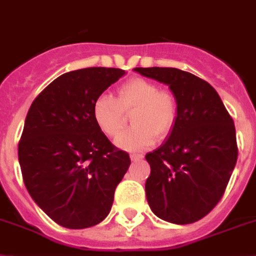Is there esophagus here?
<instances>
[{
	"mask_svg": "<svg viewBox=\"0 0 256 256\" xmlns=\"http://www.w3.org/2000/svg\"><path fill=\"white\" fill-rule=\"evenodd\" d=\"M142 157H144L142 154H138V153H132V154H130V160H132V161H140V160Z\"/></svg>",
	"mask_w": 256,
	"mask_h": 256,
	"instance_id": "esophagus-1",
	"label": "esophagus"
}]
</instances>
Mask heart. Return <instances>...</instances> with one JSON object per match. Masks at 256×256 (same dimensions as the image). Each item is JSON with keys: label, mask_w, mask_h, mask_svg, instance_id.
I'll list each match as a JSON object with an SVG mask.
<instances>
[{"label": "heart", "mask_w": 256, "mask_h": 256, "mask_svg": "<svg viewBox=\"0 0 256 256\" xmlns=\"http://www.w3.org/2000/svg\"><path fill=\"white\" fill-rule=\"evenodd\" d=\"M132 115V126L116 140L126 150H141L154 145L157 137L170 134L176 122V103L168 92L160 90L154 82L132 78L118 88L116 98L100 95L92 104V118L106 136L115 138L126 126V112Z\"/></svg>", "instance_id": "1"}]
</instances>
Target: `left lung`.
Returning <instances> with one entry per match:
<instances>
[{"label":"left lung","instance_id":"1","mask_svg":"<svg viewBox=\"0 0 256 256\" xmlns=\"http://www.w3.org/2000/svg\"><path fill=\"white\" fill-rule=\"evenodd\" d=\"M134 72L168 85L178 111L168 140L145 156L149 206L168 222H196L221 200L237 164L233 119L216 90L188 72L157 66Z\"/></svg>","mask_w":256,"mask_h":256}]
</instances>
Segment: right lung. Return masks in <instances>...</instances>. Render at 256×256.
Here are the masks:
<instances>
[{
	"instance_id": "right-lung-1",
	"label": "right lung",
	"mask_w": 256,
	"mask_h": 256,
	"mask_svg": "<svg viewBox=\"0 0 256 256\" xmlns=\"http://www.w3.org/2000/svg\"><path fill=\"white\" fill-rule=\"evenodd\" d=\"M126 72L85 68L57 77L28 110L18 145L24 186L48 217L68 229L107 217L130 164L99 130L92 104Z\"/></svg>"
}]
</instances>
